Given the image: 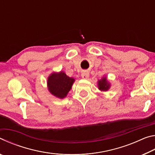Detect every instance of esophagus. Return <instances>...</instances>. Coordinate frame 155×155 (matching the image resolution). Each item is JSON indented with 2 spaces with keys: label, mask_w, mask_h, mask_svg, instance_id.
I'll return each instance as SVG.
<instances>
[{
  "label": "esophagus",
  "mask_w": 155,
  "mask_h": 155,
  "mask_svg": "<svg viewBox=\"0 0 155 155\" xmlns=\"http://www.w3.org/2000/svg\"><path fill=\"white\" fill-rule=\"evenodd\" d=\"M81 77H82L83 79H87L90 77V73H89L88 71H84L81 74Z\"/></svg>",
  "instance_id": "obj_1"
}]
</instances>
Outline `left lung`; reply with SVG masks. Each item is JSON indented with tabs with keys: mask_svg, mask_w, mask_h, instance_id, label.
<instances>
[{
	"mask_svg": "<svg viewBox=\"0 0 155 155\" xmlns=\"http://www.w3.org/2000/svg\"><path fill=\"white\" fill-rule=\"evenodd\" d=\"M98 89L100 90L106 91L110 88V83L108 82V81L107 80L106 77H103V78L101 80H98Z\"/></svg>",
	"mask_w": 155,
	"mask_h": 155,
	"instance_id": "8db88e82",
	"label": "left lung"
}]
</instances>
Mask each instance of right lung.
I'll return each instance as SVG.
<instances>
[{
	"mask_svg": "<svg viewBox=\"0 0 155 155\" xmlns=\"http://www.w3.org/2000/svg\"><path fill=\"white\" fill-rule=\"evenodd\" d=\"M73 78H70L61 71L60 72H52L48 78L47 85L51 94L59 98L66 97L74 82Z\"/></svg>",
	"mask_w": 155,
	"mask_h": 155,
	"instance_id": "1",
	"label": "right lung"
}]
</instances>
